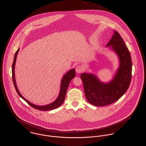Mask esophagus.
<instances>
[{"mask_svg": "<svg viewBox=\"0 0 146 146\" xmlns=\"http://www.w3.org/2000/svg\"><path fill=\"white\" fill-rule=\"evenodd\" d=\"M75 70H76V72L77 73L80 74V73H81L82 72H83L84 71V67L81 66V65H79V66H76Z\"/></svg>", "mask_w": 146, "mask_h": 146, "instance_id": "34e87169", "label": "esophagus"}]
</instances>
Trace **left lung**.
<instances>
[{
	"mask_svg": "<svg viewBox=\"0 0 146 146\" xmlns=\"http://www.w3.org/2000/svg\"><path fill=\"white\" fill-rule=\"evenodd\" d=\"M106 47L117 54L119 61V66L113 79L104 83L93 74L82 73L80 75L86 98L94 106H106L119 100L128 90L131 81V54L117 31L114 30V35Z\"/></svg>",
	"mask_w": 146,
	"mask_h": 146,
	"instance_id": "1",
	"label": "left lung"
}]
</instances>
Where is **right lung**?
Masks as SVG:
<instances>
[{"instance_id": "1", "label": "right lung", "mask_w": 146, "mask_h": 146, "mask_svg": "<svg viewBox=\"0 0 146 146\" xmlns=\"http://www.w3.org/2000/svg\"><path fill=\"white\" fill-rule=\"evenodd\" d=\"M19 48L18 49V50L16 51V52L14 54L13 62V65H12V79H13L14 85L15 89L17 91V93H18V94L19 95V96L21 98H22L24 100H25L29 106H31L35 109H38L39 110H42V111L50 110H52V109H56V108H58L59 106H61L63 104V103L65 100L66 94L67 90L68 85H69L70 81H71V80L73 78H74V77L76 75V72H75V69L73 68V69H71V70H69L63 76L62 79L61 80V86H60V93H59V95H58L57 98L53 102L49 104L46 105V106H37V105H35V104L29 102V101H28L21 94V93H19L18 89V88H17V84H16L15 79L14 68H15V62H16L17 54H18V53L19 52Z\"/></svg>"}]
</instances>
